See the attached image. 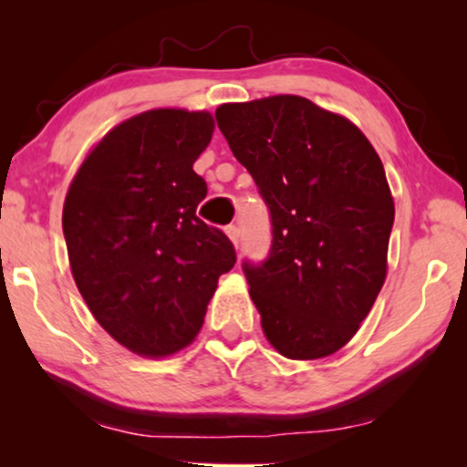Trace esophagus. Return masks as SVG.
<instances>
[{"instance_id": "34e87169", "label": "esophagus", "mask_w": 467, "mask_h": 467, "mask_svg": "<svg viewBox=\"0 0 467 467\" xmlns=\"http://www.w3.org/2000/svg\"><path fill=\"white\" fill-rule=\"evenodd\" d=\"M225 232L229 235V240H232L235 246H240V227L238 225H227Z\"/></svg>"}]
</instances>
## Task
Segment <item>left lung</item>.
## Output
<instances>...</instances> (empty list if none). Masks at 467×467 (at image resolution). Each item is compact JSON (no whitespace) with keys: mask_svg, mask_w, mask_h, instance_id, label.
<instances>
[{"mask_svg":"<svg viewBox=\"0 0 467 467\" xmlns=\"http://www.w3.org/2000/svg\"><path fill=\"white\" fill-rule=\"evenodd\" d=\"M214 117L270 210V253L242 264L265 337L289 359L336 353L387 276L395 206L380 157L350 120L297 95Z\"/></svg>","mask_w":467,"mask_h":467,"instance_id":"1","label":"left lung"}]
</instances>
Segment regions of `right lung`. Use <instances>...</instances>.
<instances>
[{"instance_id": "obj_1", "label": "right lung", "mask_w": 467, "mask_h": 467, "mask_svg": "<svg viewBox=\"0 0 467 467\" xmlns=\"http://www.w3.org/2000/svg\"><path fill=\"white\" fill-rule=\"evenodd\" d=\"M208 112L149 110L114 127L80 165L63 206L69 265L88 310L133 353L193 342L235 248L197 216L193 171L213 138Z\"/></svg>"}]
</instances>
